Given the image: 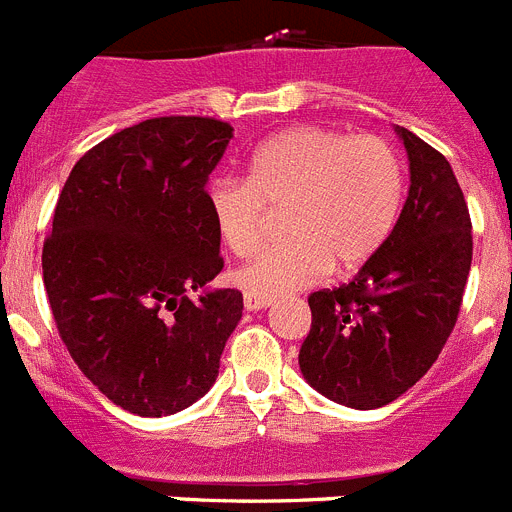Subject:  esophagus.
<instances>
[{"mask_svg": "<svg viewBox=\"0 0 512 512\" xmlns=\"http://www.w3.org/2000/svg\"><path fill=\"white\" fill-rule=\"evenodd\" d=\"M271 297H261V295H251V292H246L243 295V305H246V310L256 312V310H264V307L271 305Z\"/></svg>", "mask_w": 512, "mask_h": 512, "instance_id": "34e87169", "label": "esophagus"}]
</instances>
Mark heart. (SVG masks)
<instances>
[{
    "mask_svg": "<svg viewBox=\"0 0 512 512\" xmlns=\"http://www.w3.org/2000/svg\"><path fill=\"white\" fill-rule=\"evenodd\" d=\"M217 238L248 256L264 233V207H284V241L235 271L251 295L279 297L318 282L325 271L356 269L387 243L405 200V169L377 135L289 128L256 148L248 179L215 176L205 189Z\"/></svg>",
    "mask_w": 512,
    "mask_h": 512,
    "instance_id": "heart-1",
    "label": "heart"
}]
</instances>
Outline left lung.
I'll return each mask as SVG.
<instances>
[{
	"label": "left lung",
	"instance_id": "8db88e82",
	"mask_svg": "<svg viewBox=\"0 0 512 512\" xmlns=\"http://www.w3.org/2000/svg\"><path fill=\"white\" fill-rule=\"evenodd\" d=\"M410 189L397 225L354 279L307 297L300 372L356 410L390 405L433 366L451 336L472 266V220L451 164L408 128Z\"/></svg>",
	"mask_w": 512,
	"mask_h": 512
}]
</instances>
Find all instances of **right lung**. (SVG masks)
<instances>
[{"label":"right lung","mask_w":512,"mask_h":512,"mask_svg":"<svg viewBox=\"0 0 512 512\" xmlns=\"http://www.w3.org/2000/svg\"><path fill=\"white\" fill-rule=\"evenodd\" d=\"M230 138L212 117L143 120L84 153L58 197L45 295L71 359L128 413L205 397L243 315L238 289L207 287L223 259L205 189Z\"/></svg>","instance_id":"right-lung-1"}]
</instances>
